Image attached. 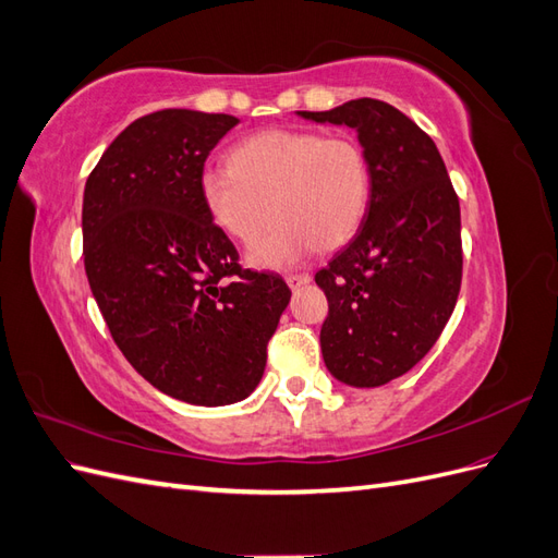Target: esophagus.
<instances>
[{
  "label": "esophagus",
  "instance_id": "34e87169",
  "mask_svg": "<svg viewBox=\"0 0 558 558\" xmlns=\"http://www.w3.org/2000/svg\"><path fill=\"white\" fill-rule=\"evenodd\" d=\"M312 281L310 275H289L286 277V283L291 286V289H300V286H307Z\"/></svg>",
  "mask_w": 558,
  "mask_h": 558
}]
</instances>
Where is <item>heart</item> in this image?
<instances>
[{
    "label": "heart",
    "instance_id": "obj_1",
    "mask_svg": "<svg viewBox=\"0 0 558 558\" xmlns=\"http://www.w3.org/2000/svg\"><path fill=\"white\" fill-rule=\"evenodd\" d=\"M199 197L211 221L260 269H289L316 248H335L359 230L369 202V165L356 140L310 130H263L232 148L230 165H207Z\"/></svg>",
    "mask_w": 558,
    "mask_h": 558
}]
</instances>
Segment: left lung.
I'll list each match as a JSON object with an SVG mask.
<instances>
[{
	"mask_svg": "<svg viewBox=\"0 0 558 558\" xmlns=\"http://www.w3.org/2000/svg\"><path fill=\"white\" fill-rule=\"evenodd\" d=\"M298 116L356 130L369 165L363 221L314 279L328 298V373L347 386H384L426 356L456 307L459 197L435 142L396 107L361 97Z\"/></svg>",
	"mask_w": 558,
	"mask_h": 558,
	"instance_id": "8db88e82",
	"label": "left lung"
}]
</instances>
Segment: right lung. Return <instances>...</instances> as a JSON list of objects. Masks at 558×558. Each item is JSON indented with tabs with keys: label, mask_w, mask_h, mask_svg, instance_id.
Returning <instances> with one entry per match:
<instances>
[{
	"label": "right lung",
	"mask_w": 558,
	"mask_h": 558,
	"mask_svg": "<svg viewBox=\"0 0 558 558\" xmlns=\"http://www.w3.org/2000/svg\"><path fill=\"white\" fill-rule=\"evenodd\" d=\"M228 113L162 109L130 123L83 191L93 298L128 363L165 396L221 408L258 386L291 300L279 275L251 272L199 197Z\"/></svg>",
	"instance_id": "obj_1"
}]
</instances>
